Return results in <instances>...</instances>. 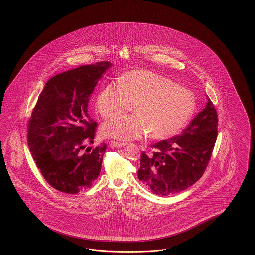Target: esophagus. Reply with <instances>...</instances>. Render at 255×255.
Instances as JSON below:
<instances>
[{
  "mask_svg": "<svg viewBox=\"0 0 255 255\" xmlns=\"http://www.w3.org/2000/svg\"><path fill=\"white\" fill-rule=\"evenodd\" d=\"M126 146L125 143H121V142H115V141H112L111 142V147H124Z\"/></svg>",
  "mask_w": 255,
  "mask_h": 255,
  "instance_id": "esophagus-1",
  "label": "esophagus"
}]
</instances>
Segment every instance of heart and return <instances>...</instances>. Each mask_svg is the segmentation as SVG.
<instances>
[{
	"label": "heart",
	"mask_w": 255,
	"mask_h": 255,
	"mask_svg": "<svg viewBox=\"0 0 255 255\" xmlns=\"http://www.w3.org/2000/svg\"><path fill=\"white\" fill-rule=\"evenodd\" d=\"M133 105L132 115L120 116L103 124L101 134L107 138L128 141L148 133L156 140L177 134L195 109L193 93L162 75L135 70L111 82L101 91L96 108L105 120L122 114Z\"/></svg>",
	"instance_id": "b5f03b06"
}]
</instances>
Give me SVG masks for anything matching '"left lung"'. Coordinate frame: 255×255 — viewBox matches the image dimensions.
<instances>
[{"mask_svg": "<svg viewBox=\"0 0 255 255\" xmlns=\"http://www.w3.org/2000/svg\"><path fill=\"white\" fill-rule=\"evenodd\" d=\"M216 108L208 97L205 108L182 132L158 142L155 152H142L138 178L152 193L166 196L179 193L203 176L217 139Z\"/></svg>", "mask_w": 255, "mask_h": 255, "instance_id": "obj_1", "label": "left lung"}]
</instances>
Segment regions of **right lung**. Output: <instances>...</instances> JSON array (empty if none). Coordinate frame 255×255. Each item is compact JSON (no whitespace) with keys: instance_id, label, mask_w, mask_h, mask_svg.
Instances as JSON below:
<instances>
[{"instance_id":"right-lung-1","label":"right lung","mask_w":255,"mask_h":255,"mask_svg":"<svg viewBox=\"0 0 255 255\" xmlns=\"http://www.w3.org/2000/svg\"><path fill=\"white\" fill-rule=\"evenodd\" d=\"M108 62L81 65L51 77L39 95L28 124V144L42 176L54 189L76 194L100 174L105 143L93 144L97 126L88 104Z\"/></svg>"}]
</instances>
